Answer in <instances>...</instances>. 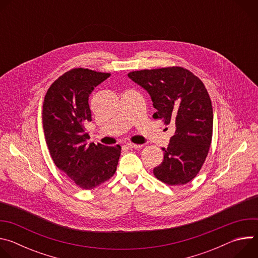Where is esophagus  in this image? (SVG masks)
<instances>
[{"label": "esophagus", "mask_w": 258, "mask_h": 258, "mask_svg": "<svg viewBox=\"0 0 258 258\" xmlns=\"http://www.w3.org/2000/svg\"><path fill=\"white\" fill-rule=\"evenodd\" d=\"M126 146L131 149H139L143 147V145H137V144H133V143H127Z\"/></svg>", "instance_id": "obj_1"}]
</instances>
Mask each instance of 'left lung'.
<instances>
[{
	"label": "left lung",
	"mask_w": 258,
	"mask_h": 258,
	"mask_svg": "<svg viewBox=\"0 0 258 258\" xmlns=\"http://www.w3.org/2000/svg\"><path fill=\"white\" fill-rule=\"evenodd\" d=\"M127 77L150 95L153 117L175 126L154 175L169 186L185 185L200 171L212 139V105L204 84L178 66L133 71Z\"/></svg>",
	"instance_id": "obj_1"
}]
</instances>
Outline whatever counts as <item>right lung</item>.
Instances as JSON below:
<instances>
[{
  "label": "right lung",
  "mask_w": 258,
  "mask_h": 258,
  "mask_svg": "<svg viewBox=\"0 0 258 258\" xmlns=\"http://www.w3.org/2000/svg\"><path fill=\"white\" fill-rule=\"evenodd\" d=\"M110 73L85 68L65 72L49 88L43 105L45 138L55 165L77 186L92 190L111 177L121 147L95 145L86 124L92 121L89 97Z\"/></svg>",
  "instance_id": "add662e5"
}]
</instances>
